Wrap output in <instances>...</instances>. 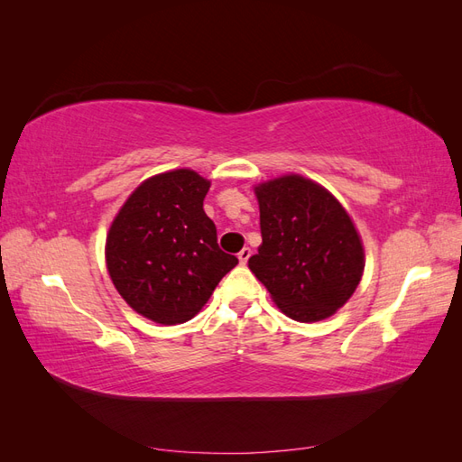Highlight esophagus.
<instances>
[{
  "label": "esophagus",
  "instance_id": "esophagus-1",
  "mask_svg": "<svg viewBox=\"0 0 462 462\" xmlns=\"http://www.w3.org/2000/svg\"><path fill=\"white\" fill-rule=\"evenodd\" d=\"M236 256H239V262H241V263L245 265V263L248 262V258H250V256H253V250H250L248 246H245V248L241 250V253H239V254H236Z\"/></svg>",
  "mask_w": 462,
  "mask_h": 462
}]
</instances>
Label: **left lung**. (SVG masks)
<instances>
[{
  "label": "left lung",
  "mask_w": 462,
  "mask_h": 462,
  "mask_svg": "<svg viewBox=\"0 0 462 462\" xmlns=\"http://www.w3.org/2000/svg\"><path fill=\"white\" fill-rule=\"evenodd\" d=\"M262 245L248 268L297 321L329 318L351 299L365 250L351 217L331 194L300 175L256 187Z\"/></svg>",
  "instance_id": "obj_1"
}]
</instances>
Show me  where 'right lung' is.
I'll use <instances>...</instances> for the list:
<instances>
[{"mask_svg":"<svg viewBox=\"0 0 462 462\" xmlns=\"http://www.w3.org/2000/svg\"><path fill=\"white\" fill-rule=\"evenodd\" d=\"M209 180L190 170L152 177L125 202L106 243L119 295L133 310L163 326L200 312L221 277L239 260L217 245L204 212Z\"/></svg>","mask_w":462,"mask_h":462,"instance_id":"obj_1","label":"right lung"}]
</instances>
